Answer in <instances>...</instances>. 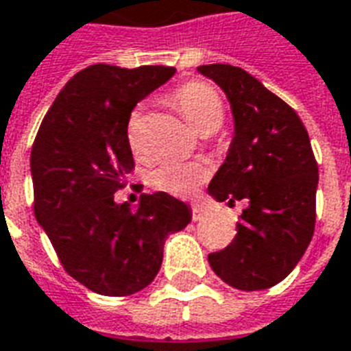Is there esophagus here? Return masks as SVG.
<instances>
[{
    "mask_svg": "<svg viewBox=\"0 0 351 351\" xmlns=\"http://www.w3.org/2000/svg\"><path fill=\"white\" fill-rule=\"evenodd\" d=\"M203 218H205V210L201 208V205L194 203V205H192V219H194V221H201Z\"/></svg>",
    "mask_w": 351,
    "mask_h": 351,
    "instance_id": "obj_1",
    "label": "esophagus"
}]
</instances>
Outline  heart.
Here are the masks:
<instances>
[{"instance_id":"obj_1","label":"heart","mask_w":351,"mask_h":351,"mask_svg":"<svg viewBox=\"0 0 351 351\" xmlns=\"http://www.w3.org/2000/svg\"><path fill=\"white\" fill-rule=\"evenodd\" d=\"M170 102L184 121L201 135L218 132L225 119V104L219 93L205 82H186L170 97ZM128 145L135 156L145 154V124L137 111L130 117L126 130ZM208 176V167L201 161H165L148 173V183L156 190L172 195L194 194Z\"/></svg>"}]
</instances>
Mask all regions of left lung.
Wrapping results in <instances>:
<instances>
[{
  "mask_svg": "<svg viewBox=\"0 0 351 351\" xmlns=\"http://www.w3.org/2000/svg\"><path fill=\"white\" fill-rule=\"evenodd\" d=\"M197 71L223 89L234 115V137L208 194L230 206L247 203L234 240L208 263L236 289H267L291 273L313 238L319 167L309 135L297 111L241 67Z\"/></svg>",
  "mask_w": 351,
  "mask_h": 351,
  "instance_id": "1",
  "label": "left lung"
}]
</instances>
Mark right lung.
<instances>
[{
  "instance_id": "1",
  "label": "right lung",
  "mask_w": 351,
  "mask_h": 351,
  "mask_svg": "<svg viewBox=\"0 0 351 351\" xmlns=\"http://www.w3.org/2000/svg\"><path fill=\"white\" fill-rule=\"evenodd\" d=\"M173 73L89 65L65 84L34 138V216L67 274L99 295L145 289L161 269L167 236L192 219L167 192L143 194L135 210L113 199L135 167L126 138L132 110Z\"/></svg>"
}]
</instances>
